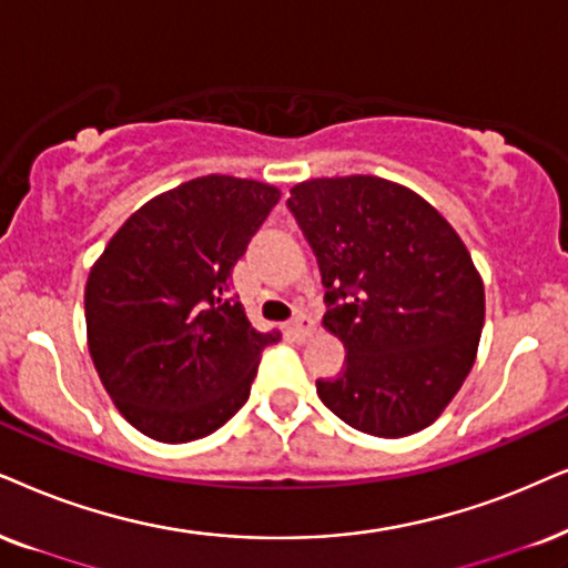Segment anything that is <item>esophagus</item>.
<instances>
[{
  "label": "esophagus",
  "mask_w": 568,
  "mask_h": 568,
  "mask_svg": "<svg viewBox=\"0 0 568 568\" xmlns=\"http://www.w3.org/2000/svg\"><path fill=\"white\" fill-rule=\"evenodd\" d=\"M291 329H293V335H296L301 343H306L308 337L314 335V329H317V325H314V320L306 317V314H298V317L291 322Z\"/></svg>",
  "instance_id": "obj_1"
}]
</instances>
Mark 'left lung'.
I'll list each match as a JSON object with an SVG mask.
<instances>
[{"label":"left lung","mask_w":568,"mask_h":568,"mask_svg":"<svg viewBox=\"0 0 568 568\" xmlns=\"http://www.w3.org/2000/svg\"><path fill=\"white\" fill-rule=\"evenodd\" d=\"M288 210L314 248L325 329L346 369L317 396L358 433L406 437L433 425L477 358L485 285L464 241L429 201L375 175L314 178Z\"/></svg>","instance_id":"1"}]
</instances>
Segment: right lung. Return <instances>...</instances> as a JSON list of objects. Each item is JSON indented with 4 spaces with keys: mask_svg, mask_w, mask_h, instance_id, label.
<instances>
[{
    "mask_svg": "<svg viewBox=\"0 0 568 568\" xmlns=\"http://www.w3.org/2000/svg\"><path fill=\"white\" fill-rule=\"evenodd\" d=\"M280 201L270 183L204 175L135 210L85 283V335L104 390L152 440L212 435L246 404L262 351L227 296L235 262Z\"/></svg>",
    "mask_w": 568,
    "mask_h": 568,
    "instance_id": "right-lung-1",
    "label": "right lung"
}]
</instances>
